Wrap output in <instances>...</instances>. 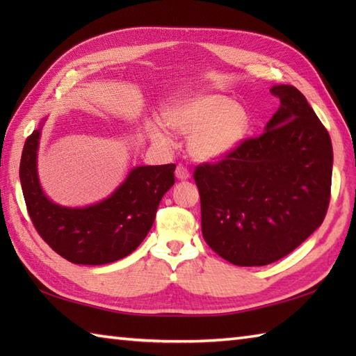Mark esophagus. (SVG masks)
<instances>
[{
	"instance_id": "esophagus-1",
	"label": "esophagus",
	"mask_w": 356,
	"mask_h": 356,
	"mask_svg": "<svg viewBox=\"0 0 356 356\" xmlns=\"http://www.w3.org/2000/svg\"><path fill=\"white\" fill-rule=\"evenodd\" d=\"M190 170L186 168V166H184V165H177V168H176V177L179 179V180H186V179H190Z\"/></svg>"
}]
</instances>
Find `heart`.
Returning a JSON list of instances; mask_svg holds the SVG:
<instances>
[{
  "instance_id": "b5f03b06",
  "label": "heart",
  "mask_w": 356,
  "mask_h": 356,
  "mask_svg": "<svg viewBox=\"0 0 356 356\" xmlns=\"http://www.w3.org/2000/svg\"><path fill=\"white\" fill-rule=\"evenodd\" d=\"M174 131L191 136L190 151L200 161H216L236 149L249 130V113L231 97L200 93L177 99L165 113ZM156 139L162 134L154 131Z\"/></svg>"
}]
</instances>
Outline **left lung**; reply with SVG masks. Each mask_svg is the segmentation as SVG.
I'll list each match as a JSON object with an SVG mask.
<instances>
[{
    "label": "left lung",
    "instance_id": "left-lung-1",
    "mask_svg": "<svg viewBox=\"0 0 356 356\" xmlns=\"http://www.w3.org/2000/svg\"><path fill=\"white\" fill-rule=\"evenodd\" d=\"M280 108L259 138L194 171L202 234L236 266H264L320 228L332 185L330 136L300 90L274 86Z\"/></svg>",
    "mask_w": 356,
    "mask_h": 356
}]
</instances>
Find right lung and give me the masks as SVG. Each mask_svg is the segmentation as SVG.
Wrapping results in <instances>:
<instances>
[{"instance_id":"1","label":"right lung","mask_w":356,"mask_h":356,"mask_svg":"<svg viewBox=\"0 0 356 356\" xmlns=\"http://www.w3.org/2000/svg\"><path fill=\"white\" fill-rule=\"evenodd\" d=\"M41 127L22 148L19 180L29 216L53 251L76 264H107L130 255L154 223L163 194L174 185L176 165L134 166L107 199L84 208L53 203L38 177Z\"/></svg>"}]
</instances>
